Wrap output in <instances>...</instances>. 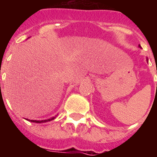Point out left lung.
<instances>
[{
    "instance_id": "left-lung-1",
    "label": "left lung",
    "mask_w": 157,
    "mask_h": 157,
    "mask_svg": "<svg viewBox=\"0 0 157 157\" xmlns=\"http://www.w3.org/2000/svg\"><path fill=\"white\" fill-rule=\"evenodd\" d=\"M156 73H157V70H156Z\"/></svg>"
}]
</instances>
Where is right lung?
Listing matches in <instances>:
<instances>
[{
    "instance_id": "1",
    "label": "right lung",
    "mask_w": 157,
    "mask_h": 157,
    "mask_svg": "<svg viewBox=\"0 0 157 157\" xmlns=\"http://www.w3.org/2000/svg\"><path fill=\"white\" fill-rule=\"evenodd\" d=\"M1 85V84H0ZM55 118H50V119H48V120H42V121H37V120H31L32 122H35V123H42V122H47V121H50V120H52V119H54Z\"/></svg>"
}]
</instances>
